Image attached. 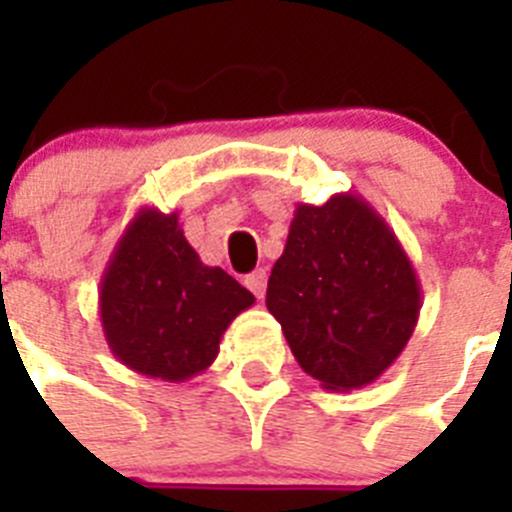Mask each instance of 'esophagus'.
Wrapping results in <instances>:
<instances>
[{
  "mask_svg": "<svg viewBox=\"0 0 512 512\" xmlns=\"http://www.w3.org/2000/svg\"><path fill=\"white\" fill-rule=\"evenodd\" d=\"M266 282H269V277H266L264 269H256L253 274H248L246 277V287L251 289L253 295L259 297V300H264L266 295Z\"/></svg>",
  "mask_w": 512,
  "mask_h": 512,
  "instance_id": "esophagus-1",
  "label": "esophagus"
}]
</instances>
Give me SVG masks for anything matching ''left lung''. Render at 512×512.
<instances>
[{"mask_svg":"<svg viewBox=\"0 0 512 512\" xmlns=\"http://www.w3.org/2000/svg\"><path fill=\"white\" fill-rule=\"evenodd\" d=\"M266 307L323 390H361L390 369L420 315V282L395 230L354 192L300 202Z\"/></svg>","mask_w":512,"mask_h":512,"instance_id":"1","label":"left lung"}]
</instances>
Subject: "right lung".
<instances>
[{
    "mask_svg": "<svg viewBox=\"0 0 512 512\" xmlns=\"http://www.w3.org/2000/svg\"><path fill=\"white\" fill-rule=\"evenodd\" d=\"M256 302L220 266L202 264L179 212L140 207L99 282V320L117 361L138 374L184 382L220 351V338Z\"/></svg>",
    "mask_w": 512,
    "mask_h": 512,
    "instance_id": "right-lung-1",
    "label": "right lung"
}]
</instances>
